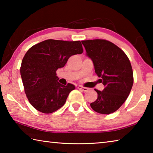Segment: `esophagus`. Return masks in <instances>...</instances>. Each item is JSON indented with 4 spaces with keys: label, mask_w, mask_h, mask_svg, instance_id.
I'll list each match as a JSON object with an SVG mask.
<instances>
[{
    "label": "esophagus",
    "mask_w": 153,
    "mask_h": 153,
    "mask_svg": "<svg viewBox=\"0 0 153 153\" xmlns=\"http://www.w3.org/2000/svg\"><path fill=\"white\" fill-rule=\"evenodd\" d=\"M77 88L79 89V90H82V91H84V92H86V91H87V90H88L87 88H86V87H83V86H79L78 87H77Z\"/></svg>",
    "instance_id": "esophagus-1"
}]
</instances>
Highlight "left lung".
<instances>
[{"label": "left lung", "instance_id": "obj_1", "mask_svg": "<svg viewBox=\"0 0 153 153\" xmlns=\"http://www.w3.org/2000/svg\"><path fill=\"white\" fill-rule=\"evenodd\" d=\"M82 43L105 86L102 91L95 89L98 98L90 107L100 114L115 112L128 98L133 86L130 61L120 48L108 40H88Z\"/></svg>", "mask_w": 153, "mask_h": 153}]
</instances>
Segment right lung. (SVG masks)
<instances>
[{
	"label": "right lung",
	"mask_w": 153,
	"mask_h": 153,
	"mask_svg": "<svg viewBox=\"0 0 153 153\" xmlns=\"http://www.w3.org/2000/svg\"><path fill=\"white\" fill-rule=\"evenodd\" d=\"M80 41L49 39L32 46L23 58L20 74L30 104L43 113H51L63 107L75 86L58 82L56 71L72 55L82 54Z\"/></svg>",
	"instance_id": "right-lung-1"
}]
</instances>
